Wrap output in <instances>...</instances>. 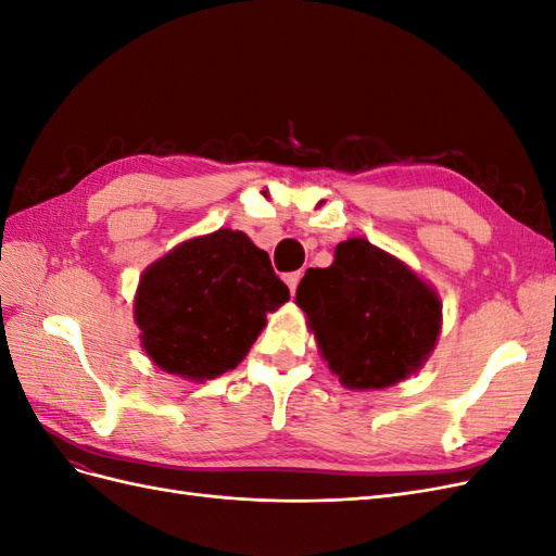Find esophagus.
<instances>
[{"mask_svg": "<svg viewBox=\"0 0 556 556\" xmlns=\"http://www.w3.org/2000/svg\"><path fill=\"white\" fill-rule=\"evenodd\" d=\"M301 276H304V274H301V271H292V274L285 276V282H288V288H290V292H292V294L296 292V285H299Z\"/></svg>", "mask_w": 556, "mask_h": 556, "instance_id": "obj_1", "label": "esophagus"}]
</instances>
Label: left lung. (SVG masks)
I'll return each mask as SVG.
<instances>
[{
	"label": "left lung",
	"instance_id": "obj_1",
	"mask_svg": "<svg viewBox=\"0 0 556 556\" xmlns=\"http://www.w3.org/2000/svg\"><path fill=\"white\" fill-rule=\"evenodd\" d=\"M296 304L331 371L355 390L406 380L441 331L439 296L366 239L339 243L331 266L308 268Z\"/></svg>",
	"mask_w": 556,
	"mask_h": 556
}]
</instances>
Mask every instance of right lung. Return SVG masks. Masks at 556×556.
<instances>
[{
  "mask_svg": "<svg viewBox=\"0 0 556 556\" xmlns=\"http://www.w3.org/2000/svg\"><path fill=\"white\" fill-rule=\"evenodd\" d=\"M290 299L264 250L243 231L217 229L178 245L141 278L134 317L162 371L213 380L237 368Z\"/></svg>",
  "mask_w": 556,
  "mask_h": 556,
  "instance_id": "add662e5",
  "label": "right lung"
}]
</instances>
